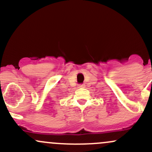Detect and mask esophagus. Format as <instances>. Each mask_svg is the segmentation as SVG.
<instances>
[{
  "label": "esophagus",
  "instance_id": "esophagus-1",
  "mask_svg": "<svg viewBox=\"0 0 152 152\" xmlns=\"http://www.w3.org/2000/svg\"><path fill=\"white\" fill-rule=\"evenodd\" d=\"M85 87V85H84V84H80L78 85V87H79V88H83V87Z\"/></svg>",
  "mask_w": 152,
  "mask_h": 152
}]
</instances>
